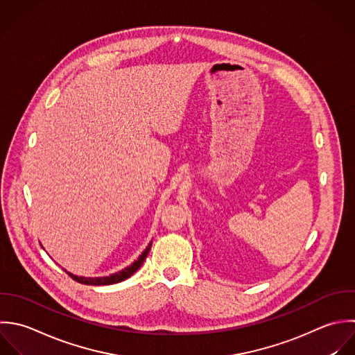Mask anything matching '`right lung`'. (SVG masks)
<instances>
[{"label":"right lung","mask_w":355,"mask_h":355,"mask_svg":"<svg viewBox=\"0 0 355 355\" xmlns=\"http://www.w3.org/2000/svg\"><path fill=\"white\" fill-rule=\"evenodd\" d=\"M150 246H152V242L148 245V248L141 253V256L131 264V266H128V267H125V268H123L121 271H119V272H114V274H112V275H109V277H98V278H85V277H78V275H73V274H70L69 271H66V270H63L71 279H74L76 282H78V284H83V285H92V286H103V285H113V284H119V282H121V281H124V279H127V278H130L141 266H142V263H144V260L146 259V256H148V253H149V250H150Z\"/></svg>","instance_id":"add662e5"}]
</instances>
